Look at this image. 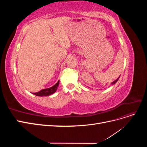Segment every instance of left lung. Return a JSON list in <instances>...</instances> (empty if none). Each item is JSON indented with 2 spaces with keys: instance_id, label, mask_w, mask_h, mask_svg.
I'll list each match as a JSON object with an SVG mask.
<instances>
[{
  "instance_id": "8db88e82",
  "label": "left lung",
  "mask_w": 147,
  "mask_h": 147,
  "mask_svg": "<svg viewBox=\"0 0 147 147\" xmlns=\"http://www.w3.org/2000/svg\"><path fill=\"white\" fill-rule=\"evenodd\" d=\"M119 78V77L117 78V79H116V80H115L114 81V82H113L112 83H111V84H112V85H113V84H115V83H116L117 82H118V79Z\"/></svg>"
}]
</instances>
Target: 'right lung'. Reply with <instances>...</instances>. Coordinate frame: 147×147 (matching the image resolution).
Returning <instances> with one entry per match:
<instances>
[{
  "instance_id": "add662e5",
  "label": "right lung",
  "mask_w": 147,
  "mask_h": 147,
  "mask_svg": "<svg viewBox=\"0 0 147 147\" xmlns=\"http://www.w3.org/2000/svg\"><path fill=\"white\" fill-rule=\"evenodd\" d=\"M59 80L57 82L54 86H53L51 88H46V89H43V90H42L41 91H40L39 92H32V94L37 96H50L53 93H55L56 90L57 88H58L59 86Z\"/></svg>"
}]
</instances>
